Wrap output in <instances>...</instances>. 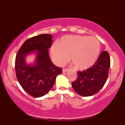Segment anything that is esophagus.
I'll return each mask as SVG.
<instances>
[{
  "label": "esophagus",
  "instance_id": "esophagus-1",
  "mask_svg": "<svg viewBox=\"0 0 125 125\" xmlns=\"http://www.w3.org/2000/svg\"><path fill=\"white\" fill-rule=\"evenodd\" d=\"M69 71L68 69H66V68H63L62 69V71H63V73H66V72H67Z\"/></svg>",
  "mask_w": 125,
  "mask_h": 125
}]
</instances>
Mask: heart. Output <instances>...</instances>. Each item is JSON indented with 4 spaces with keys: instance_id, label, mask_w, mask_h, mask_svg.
I'll list each match as a JSON object with an SVG mask.
<instances>
[{
    "instance_id": "heart-1",
    "label": "heart",
    "mask_w": 125,
    "mask_h": 125,
    "mask_svg": "<svg viewBox=\"0 0 125 125\" xmlns=\"http://www.w3.org/2000/svg\"><path fill=\"white\" fill-rule=\"evenodd\" d=\"M100 52L99 42L94 37L83 36H65L59 44L51 48V55L56 64L62 66L71 58L79 70L90 68L96 61Z\"/></svg>"
}]
</instances>
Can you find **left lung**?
Segmentation results:
<instances>
[{"instance_id": "8db88e82", "label": "left lung", "mask_w": 125, "mask_h": 125, "mask_svg": "<svg viewBox=\"0 0 125 125\" xmlns=\"http://www.w3.org/2000/svg\"><path fill=\"white\" fill-rule=\"evenodd\" d=\"M110 65L109 53L102 52L92 66L77 72L76 80L72 83L73 89L82 96H90L96 94L106 82Z\"/></svg>"}]
</instances>
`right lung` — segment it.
Listing matches in <instances>:
<instances>
[{
	"label": "right lung",
	"mask_w": 125,
	"mask_h": 125,
	"mask_svg": "<svg viewBox=\"0 0 125 125\" xmlns=\"http://www.w3.org/2000/svg\"><path fill=\"white\" fill-rule=\"evenodd\" d=\"M52 43V36L42 34L26 40L18 51L15 59L16 77L21 86L28 94L35 97L45 95L52 88L58 74L62 73L61 67L51 61L48 49ZM37 53L33 65L26 64L27 54Z\"/></svg>",
	"instance_id": "add662e5"
}]
</instances>
